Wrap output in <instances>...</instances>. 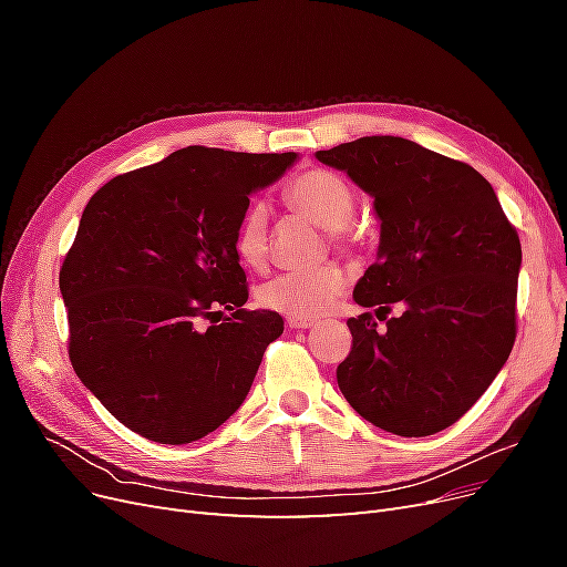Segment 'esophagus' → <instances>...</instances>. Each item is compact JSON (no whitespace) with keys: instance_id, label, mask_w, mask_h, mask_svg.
<instances>
[{"instance_id":"34e87169","label":"esophagus","mask_w":567,"mask_h":567,"mask_svg":"<svg viewBox=\"0 0 567 567\" xmlns=\"http://www.w3.org/2000/svg\"><path fill=\"white\" fill-rule=\"evenodd\" d=\"M286 323L290 326V329H296V331L312 329V326H315V321H312V319H296V317H290Z\"/></svg>"}]
</instances>
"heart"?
<instances>
[{"mask_svg": "<svg viewBox=\"0 0 567 567\" xmlns=\"http://www.w3.org/2000/svg\"><path fill=\"white\" fill-rule=\"evenodd\" d=\"M290 208L312 217L329 229L336 248H350L348 234L357 198L352 186L326 167H307L286 186ZM234 252L246 267L262 269L269 257V215L260 200H252L234 229ZM348 277L340 265L326 262L315 269L284 271L260 288V302L271 312L296 319H319L346 288Z\"/></svg>", "mask_w": 567, "mask_h": 567, "instance_id": "heart-1", "label": "heart"}]
</instances>
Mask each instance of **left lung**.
<instances>
[{
  "instance_id": "8db88e82",
  "label": "left lung",
  "mask_w": 567,
  "mask_h": 567,
  "mask_svg": "<svg viewBox=\"0 0 567 567\" xmlns=\"http://www.w3.org/2000/svg\"><path fill=\"white\" fill-rule=\"evenodd\" d=\"M317 158L346 169L381 219L379 260L354 286L373 312L348 319L338 388L375 427L435 435L483 398L516 342L518 231L477 169L402 136H362ZM394 301L403 315L389 320Z\"/></svg>"
}]
</instances>
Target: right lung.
Instances as JSON below:
<instances>
[{"instance_id": "right-lung-1", "label": "right lung", "mask_w": 567, "mask_h": 567, "mask_svg": "<svg viewBox=\"0 0 567 567\" xmlns=\"http://www.w3.org/2000/svg\"><path fill=\"white\" fill-rule=\"evenodd\" d=\"M293 161L188 146L90 198L59 274L68 357L132 433L186 444L244 404L284 319L244 307L234 229Z\"/></svg>"}]
</instances>
